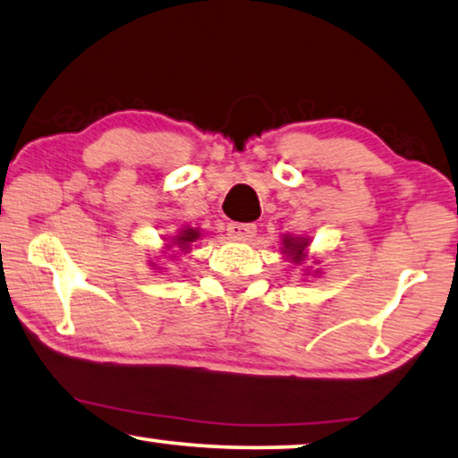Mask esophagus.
I'll use <instances>...</instances> for the list:
<instances>
[{"label":"esophagus","mask_w":458,"mask_h":458,"mask_svg":"<svg viewBox=\"0 0 458 458\" xmlns=\"http://www.w3.org/2000/svg\"><path fill=\"white\" fill-rule=\"evenodd\" d=\"M227 231L233 240L245 242V240H250V237L256 235V225L254 223H231Z\"/></svg>","instance_id":"obj_1"}]
</instances>
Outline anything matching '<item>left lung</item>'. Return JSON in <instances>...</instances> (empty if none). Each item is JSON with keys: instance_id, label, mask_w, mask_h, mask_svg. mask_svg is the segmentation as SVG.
Wrapping results in <instances>:
<instances>
[{"instance_id": "8db88e82", "label": "left lung", "mask_w": 458, "mask_h": 458, "mask_svg": "<svg viewBox=\"0 0 458 458\" xmlns=\"http://www.w3.org/2000/svg\"><path fill=\"white\" fill-rule=\"evenodd\" d=\"M310 243L311 237L308 235H293V233H284L281 235V254L284 260H289L291 264H297L301 267L303 276H320L322 268H314L307 262L311 259L312 264H320V260H316V256L310 254Z\"/></svg>"}]
</instances>
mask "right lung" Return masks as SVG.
Here are the masks:
<instances>
[{
  "label": "right lung",
  "mask_w": 458,
  "mask_h": 458,
  "mask_svg": "<svg viewBox=\"0 0 458 458\" xmlns=\"http://www.w3.org/2000/svg\"><path fill=\"white\" fill-rule=\"evenodd\" d=\"M204 233L198 227H190V225H185V227L177 229L175 235H169L163 240V248L158 251L157 256V262L148 260V264L152 267V270H158V273H165L167 270V262L163 260H174V258L182 256V254H188L191 250V245L194 242L200 240Z\"/></svg>",
  "instance_id": "obj_1"
}]
</instances>
